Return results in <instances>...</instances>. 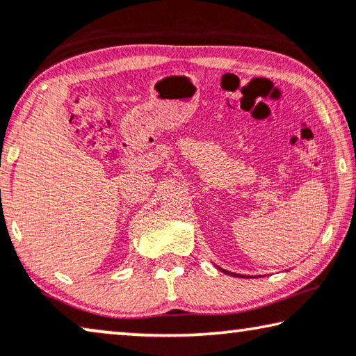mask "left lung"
I'll use <instances>...</instances> for the list:
<instances>
[{
    "instance_id": "8db88e82",
    "label": "left lung",
    "mask_w": 356,
    "mask_h": 356,
    "mask_svg": "<svg viewBox=\"0 0 356 356\" xmlns=\"http://www.w3.org/2000/svg\"><path fill=\"white\" fill-rule=\"evenodd\" d=\"M220 270H223L225 274H229V275H238V274H233V273H229V270H225V269H220ZM238 277H242V275H238Z\"/></svg>"
}]
</instances>
